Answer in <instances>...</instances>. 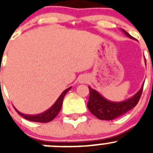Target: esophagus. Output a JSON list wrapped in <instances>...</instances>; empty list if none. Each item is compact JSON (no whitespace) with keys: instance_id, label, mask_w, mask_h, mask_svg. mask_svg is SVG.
I'll use <instances>...</instances> for the list:
<instances>
[{"instance_id":"esophagus-1","label":"esophagus","mask_w":153,"mask_h":153,"mask_svg":"<svg viewBox=\"0 0 153 153\" xmlns=\"http://www.w3.org/2000/svg\"><path fill=\"white\" fill-rule=\"evenodd\" d=\"M85 82H86L85 80L83 79V78H81V81H80V83H81V84H84V83H85Z\"/></svg>"}]
</instances>
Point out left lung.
I'll return each instance as SVG.
<instances>
[{"instance_id":"obj_1","label":"left lung","mask_w":153,"mask_h":153,"mask_svg":"<svg viewBox=\"0 0 153 153\" xmlns=\"http://www.w3.org/2000/svg\"><path fill=\"white\" fill-rule=\"evenodd\" d=\"M121 30L124 32L126 36L132 39H135L124 29H121ZM145 63H146V61H145ZM143 87V84L141 89L132 97L128 98L127 100H125V101L115 102V101H111L106 99L99 92L89 86V98L87 107L91 113L93 114L98 119L106 120V121L115 119V118L124 115L128 111L132 109L137 105L140 98H141Z\"/></svg>"}]
</instances>
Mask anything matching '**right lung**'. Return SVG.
Instances as JSON below:
<instances>
[{"label":"right lung","mask_w":153,"mask_h":153,"mask_svg":"<svg viewBox=\"0 0 153 153\" xmlns=\"http://www.w3.org/2000/svg\"><path fill=\"white\" fill-rule=\"evenodd\" d=\"M71 88H72V86H70V87H69L68 89H65V90L61 93V95L58 97V98L57 99V101H55V104L51 106L49 109H48L47 110L42 112V113L37 114V115H27V114H24L22 113V112H19L15 106H14V108H15L16 112H18L21 116H22L23 118H24L25 119L29 120V121L39 123L49 122V121H52V120L58 115V114L59 113L60 110H61V106H62L63 100H64V96H65L67 92L71 89Z\"/></svg>","instance_id":"add662e5"}]
</instances>
